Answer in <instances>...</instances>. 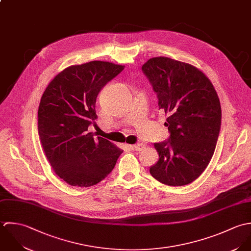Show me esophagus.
Returning a JSON list of instances; mask_svg holds the SVG:
<instances>
[{
	"mask_svg": "<svg viewBox=\"0 0 251 251\" xmlns=\"http://www.w3.org/2000/svg\"><path fill=\"white\" fill-rule=\"evenodd\" d=\"M131 150L133 151H142L145 148V145L143 144H138V145H133V146H128Z\"/></svg>",
	"mask_w": 251,
	"mask_h": 251,
	"instance_id": "esophagus-1",
	"label": "esophagus"
}]
</instances>
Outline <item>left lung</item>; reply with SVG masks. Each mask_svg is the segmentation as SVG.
Listing matches in <instances>:
<instances>
[{
  "label": "left lung",
  "instance_id": "8db88e82",
  "mask_svg": "<svg viewBox=\"0 0 251 251\" xmlns=\"http://www.w3.org/2000/svg\"><path fill=\"white\" fill-rule=\"evenodd\" d=\"M167 115L168 142L154 144L159 160L150 169L163 184L183 186L197 179L216 147L221 106L207 76L198 68L168 57H154L142 67Z\"/></svg>",
  "mask_w": 251,
  "mask_h": 251
}]
</instances>
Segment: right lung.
<instances>
[{
    "label": "right lung",
    "instance_id": "right-lung-1",
    "mask_svg": "<svg viewBox=\"0 0 251 251\" xmlns=\"http://www.w3.org/2000/svg\"><path fill=\"white\" fill-rule=\"evenodd\" d=\"M124 67L105 61L70 66L51 80L42 96L40 141L54 173L72 186L99 183L123 152L103 138L94 139L87 130L97 119L100 89Z\"/></svg>",
    "mask_w": 251,
    "mask_h": 251
}]
</instances>
